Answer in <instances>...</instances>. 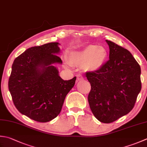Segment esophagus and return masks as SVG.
<instances>
[{"label":"esophagus","mask_w":147,"mask_h":147,"mask_svg":"<svg viewBox=\"0 0 147 147\" xmlns=\"http://www.w3.org/2000/svg\"><path fill=\"white\" fill-rule=\"evenodd\" d=\"M83 76L82 75V74H78V75L76 76V82H78L80 81H82V80H83Z\"/></svg>","instance_id":"esophagus-1"}]
</instances>
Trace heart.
<instances>
[{"label":"heart","mask_w":147,"mask_h":147,"mask_svg":"<svg viewBox=\"0 0 147 147\" xmlns=\"http://www.w3.org/2000/svg\"><path fill=\"white\" fill-rule=\"evenodd\" d=\"M108 57V51L105 47L89 45L81 50L71 53L69 63L78 67L84 66L86 70L97 71L104 66Z\"/></svg>","instance_id":"1"}]
</instances>
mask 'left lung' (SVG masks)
Segmentation results:
<instances>
[{
  "label": "left lung",
  "mask_w": 147,
  "mask_h": 147,
  "mask_svg": "<svg viewBox=\"0 0 147 147\" xmlns=\"http://www.w3.org/2000/svg\"><path fill=\"white\" fill-rule=\"evenodd\" d=\"M110 60L100 69L86 73L91 90L88 96L95 117L109 123L129 113L142 89L141 68L129 51L106 40Z\"/></svg>",
  "instance_id": "8db88e82"
}]
</instances>
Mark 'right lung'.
Here are the masks:
<instances>
[{
	"label": "right lung",
	"instance_id": "add662e5",
	"mask_svg": "<svg viewBox=\"0 0 147 147\" xmlns=\"http://www.w3.org/2000/svg\"><path fill=\"white\" fill-rule=\"evenodd\" d=\"M59 42L31 47L14 60L8 87L20 113L39 122L59 115L76 77L64 80L53 64H62Z\"/></svg>",
	"mask_w": 147,
	"mask_h": 147
}]
</instances>
